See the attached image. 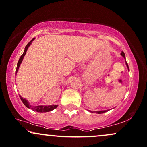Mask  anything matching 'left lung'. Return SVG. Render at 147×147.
Instances as JSON below:
<instances>
[{
  "label": "left lung",
  "mask_w": 147,
  "mask_h": 147,
  "mask_svg": "<svg viewBox=\"0 0 147 147\" xmlns=\"http://www.w3.org/2000/svg\"><path fill=\"white\" fill-rule=\"evenodd\" d=\"M121 55L122 56V57H123V58L125 59V60H126V57H125V53H123V51L121 53ZM126 65L127 68H128V71H129V67H128V64H127L126 61ZM89 111H90V113H98V114H102V113H105V112L108 111V110H98V111H91V110H89Z\"/></svg>",
  "instance_id": "obj_1"
}]
</instances>
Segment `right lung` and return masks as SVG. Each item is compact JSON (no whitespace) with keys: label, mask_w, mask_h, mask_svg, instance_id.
Wrapping results in <instances>:
<instances>
[{"label":"right lung","mask_w":147,"mask_h":147,"mask_svg":"<svg viewBox=\"0 0 147 147\" xmlns=\"http://www.w3.org/2000/svg\"><path fill=\"white\" fill-rule=\"evenodd\" d=\"M34 39H32V40L28 44H27V45L26 46V47H25V49H24V53L22 54V55L21 56L20 58H19V62H18L17 63V66H16V73H15V75H16V74H17L18 72V70H19V67H20L21 62H22L23 60H24V56L26 55V52H27L28 49V48L31 45V44H32V42H33ZM20 96V98L21 100V101L23 102V103L26 105V107H27L28 108H30V109L32 110L33 111H36V112H38V113H47V112H50L51 111V110L55 109L56 108H57L58 105H37V106H33V105H31L29 103V102L26 99V98H22V96Z\"/></svg>","instance_id":"add662e5"}]
</instances>
